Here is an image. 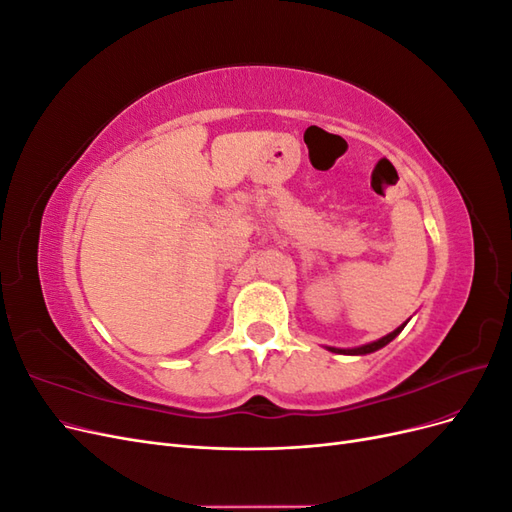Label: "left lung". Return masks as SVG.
<instances>
[{
  "mask_svg": "<svg viewBox=\"0 0 512 512\" xmlns=\"http://www.w3.org/2000/svg\"><path fill=\"white\" fill-rule=\"evenodd\" d=\"M404 327H406V322L401 324V327H397L393 333H389V335H384V337H380V339H376V342H371V344H365V346H359V348H329L331 352H335V354H369V352H376V350H380V348H384L386 344L389 342H393V339L404 331Z\"/></svg>",
  "mask_w": 512,
  "mask_h": 512,
  "instance_id": "1",
  "label": "left lung"
}]
</instances>
